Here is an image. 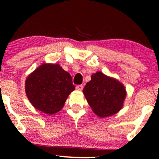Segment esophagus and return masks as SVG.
<instances>
[{
    "label": "esophagus",
    "instance_id": "esophagus-1",
    "mask_svg": "<svg viewBox=\"0 0 159 159\" xmlns=\"http://www.w3.org/2000/svg\"><path fill=\"white\" fill-rule=\"evenodd\" d=\"M76 89L78 90H82V89H83V85H82V84H79V85L76 86Z\"/></svg>",
    "mask_w": 159,
    "mask_h": 159
}]
</instances>
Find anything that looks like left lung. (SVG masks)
I'll return each mask as SVG.
<instances>
[{"instance_id":"1","label":"left lung","mask_w":159,"mask_h":159,"mask_svg":"<svg viewBox=\"0 0 159 159\" xmlns=\"http://www.w3.org/2000/svg\"><path fill=\"white\" fill-rule=\"evenodd\" d=\"M83 93L93 112L103 118L118 113L127 95L125 86L120 82L101 71L92 75Z\"/></svg>"}]
</instances>
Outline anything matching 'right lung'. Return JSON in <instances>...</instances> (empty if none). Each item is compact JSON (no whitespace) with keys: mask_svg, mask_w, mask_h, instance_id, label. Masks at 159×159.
I'll return each mask as SVG.
<instances>
[{"mask_svg":"<svg viewBox=\"0 0 159 159\" xmlns=\"http://www.w3.org/2000/svg\"><path fill=\"white\" fill-rule=\"evenodd\" d=\"M75 89L71 75L58 64L40 65L25 81L26 94L30 102L36 109L47 114L61 110Z\"/></svg>","mask_w":159,"mask_h":159,"instance_id":"right-lung-1","label":"right lung"}]
</instances>
